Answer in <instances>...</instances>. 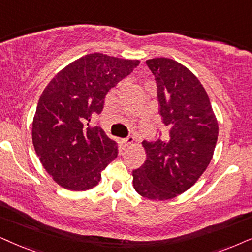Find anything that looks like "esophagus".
<instances>
[{"mask_svg":"<svg viewBox=\"0 0 252 252\" xmlns=\"http://www.w3.org/2000/svg\"><path fill=\"white\" fill-rule=\"evenodd\" d=\"M122 142H123V144H124V145L128 146V145H131L132 143L135 142V138H133L132 136H128V137H126V138H124Z\"/></svg>","mask_w":252,"mask_h":252,"instance_id":"1","label":"esophagus"}]
</instances>
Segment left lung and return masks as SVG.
Returning a JSON list of instances; mask_svg holds the SVG:
<instances>
[{
	"label": "left lung",
	"instance_id": "8db88e82",
	"mask_svg": "<svg viewBox=\"0 0 252 252\" xmlns=\"http://www.w3.org/2000/svg\"><path fill=\"white\" fill-rule=\"evenodd\" d=\"M157 84L159 114L170 135L143 141L146 160L132 171L133 189L150 200L184 193L206 171L214 154L219 126L199 79L176 60H146Z\"/></svg>",
	"mask_w": 252,
	"mask_h": 252
}]
</instances>
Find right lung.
<instances>
[{
	"instance_id": "right-lung-1",
	"label": "right lung",
	"mask_w": 252,
	"mask_h": 252,
	"mask_svg": "<svg viewBox=\"0 0 252 252\" xmlns=\"http://www.w3.org/2000/svg\"><path fill=\"white\" fill-rule=\"evenodd\" d=\"M138 65L139 60L91 53L62 69L43 91L32 143L44 168L63 189H93L117 157L116 142L89 122L102 111L108 92Z\"/></svg>"
}]
</instances>
